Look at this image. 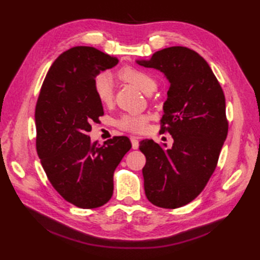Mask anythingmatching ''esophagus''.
Wrapping results in <instances>:
<instances>
[{
    "label": "esophagus",
    "mask_w": 260,
    "mask_h": 260,
    "mask_svg": "<svg viewBox=\"0 0 260 260\" xmlns=\"http://www.w3.org/2000/svg\"><path fill=\"white\" fill-rule=\"evenodd\" d=\"M131 142H132V147L134 148V150H137L139 148V137L136 136H131Z\"/></svg>",
    "instance_id": "1"
}]
</instances>
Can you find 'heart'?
<instances>
[{
    "mask_svg": "<svg viewBox=\"0 0 260 260\" xmlns=\"http://www.w3.org/2000/svg\"><path fill=\"white\" fill-rule=\"evenodd\" d=\"M118 77L128 84L139 88L140 90L146 93L153 91L156 87V81L153 77L137 67H124L118 71ZM93 90H95L98 101L103 105H110L114 99V87L112 78L107 74L98 75L93 80ZM147 116L145 115H134L126 114L116 121V125L120 129L132 132V133H141L145 129L147 123Z\"/></svg>",
    "mask_w": 260,
    "mask_h": 260,
    "instance_id": "heart-1",
    "label": "heart"
}]
</instances>
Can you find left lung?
Listing matches in <instances>:
<instances>
[{
	"instance_id": "left-lung-1",
	"label": "left lung",
	"mask_w": 260,
	"mask_h": 260,
	"mask_svg": "<svg viewBox=\"0 0 260 260\" xmlns=\"http://www.w3.org/2000/svg\"><path fill=\"white\" fill-rule=\"evenodd\" d=\"M136 62L162 71L170 82L159 133L174 140L170 148L152 140L140 143L145 194L159 208L183 207L207 185L227 139L223 90L206 60L189 48H165Z\"/></svg>"
}]
</instances>
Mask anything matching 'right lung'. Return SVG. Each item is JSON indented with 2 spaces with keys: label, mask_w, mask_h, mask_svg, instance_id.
I'll use <instances>...</instances> for the list:
<instances>
[{
  "label": "right lung",
  "mask_w": 260,
  "mask_h": 260,
  "mask_svg": "<svg viewBox=\"0 0 260 260\" xmlns=\"http://www.w3.org/2000/svg\"><path fill=\"white\" fill-rule=\"evenodd\" d=\"M118 59L92 47H74L54 60L36 106L37 152L54 189L81 209L104 206L113 196L114 172L131 150L128 137L91 142L92 121L104 115L93 90L96 77Z\"/></svg>",
  "instance_id": "add662e5"
}]
</instances>
